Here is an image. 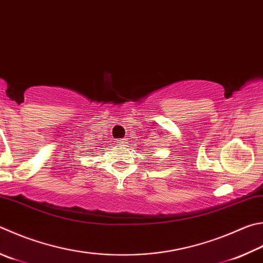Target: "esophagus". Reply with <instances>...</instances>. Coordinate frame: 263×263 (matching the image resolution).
Returning a JSON list of instances; mask_svg holds the SVG:
<instances>
[{
  "label": "esophagus",
  "mask_w": 263,
  "mask_h": 263,
  "mask_svg": "<svg viewBox=\"0 0 263 263\" xmlns=\"http://www.w3.org/2000/svg\"><path fill=\"white\" fill-rule=\"evenodd\" d=\"M115 142L119 146H125L126 145V139H117Z\"/></svg>",
  "instance_id": "esophagus-1"
}]
</instances>
